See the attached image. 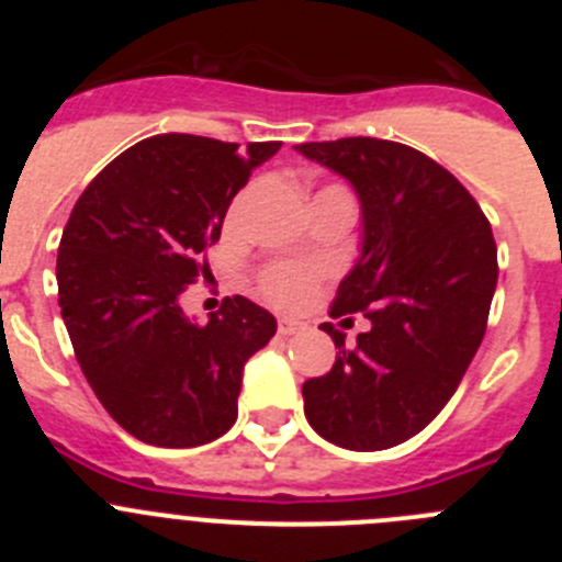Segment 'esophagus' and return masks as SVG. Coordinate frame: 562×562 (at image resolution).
Returning a JSON list of instances; mask_svg holds the SVG:
<instances>
[{
  "instance_id": "obj_1",
  "label": "esophagus",
  "mask_w": 562,
  "mask_h": 562,
  "mask_svg": "<svg viewBox=\"0 0 562 562\" xmlns=\"http://www.w3.org/2000/svg\"><path fill=\"white\" fill-rule=\"evenodd\" d=\"M306 329L304 321H297V317H278V335H301Z\"/></svg>"
}]
</instances>
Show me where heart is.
Returning <instances> with one entry per match:
<instances>
[{"mask_svg": "<svg viewBox=\"0 0 562 562\" xmlns=\"http://www.w3.org/2000/svg\"><path fill=\"white\" fill-rule=\"evenodd\" d=\"M241 207V200L236 202ZM317 272L315 265H301V261H272L265 270L258 272V292L276 306L284 310H295V306L306 304L315 290Z\"/></svg>", "mask_w": 562, "mask_h": 562, "instance_id": "obj_1", "label": "heart"}]
</instances>
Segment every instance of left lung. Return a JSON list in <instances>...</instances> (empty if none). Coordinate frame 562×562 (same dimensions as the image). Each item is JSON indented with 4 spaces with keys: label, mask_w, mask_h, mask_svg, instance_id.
<instances>
[{
    "label": "left lung",
    "mask_w": 562,
    "mask_h": 562,
    "mask_svg": "<svg viewBox=\"0 0 562 562\" xmlns=\"http://www.w3.org/2000/svg\"><path fill=\"white\" fill-rule=\"evenodd\" d=\"M297 151L360 196L362 256L329 315L371 321L355 349L321 326L340 351L304 382V414L337 448H394L436 419L479 351L498 281L493 227L448 168L405 143L340 137Z\"/></svg>",
    "instance_id": "8db88e82"
}]
</instances>
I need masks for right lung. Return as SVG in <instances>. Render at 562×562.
Masks as SVG:
<instances>
[{
  "label": "right lung",
  "instance_id": "right-lung-1",
  "mask_svg": "<svg viewBox=\"0 0 562 562\" xmlns=\"http://www.w3.org/2000/svg\"><path fill=\"white\" fill-rule=\"evenodd\" d=\"M281 143L157 134L114 157L69 213L58 245V306L103 408L154 448H196L238 416L245 362L276 317L241 295L207 324L180 297L207 276L231 200Z\"/></svg>",
  "mask_w": 562,
  "mask_h": 562
}]
</instances>
